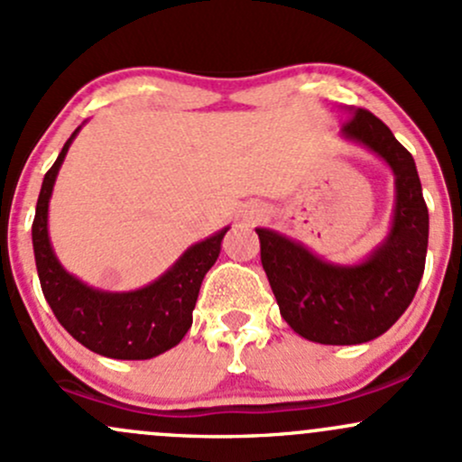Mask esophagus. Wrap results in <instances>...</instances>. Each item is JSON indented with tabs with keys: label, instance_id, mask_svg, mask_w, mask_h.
Returning a JSON list of instances; mask_svg holds the SVG:
<instances>
[{
	"label": "esophagus",
	"instance_id": "34e87169",
	"mask_svg": "<svg viewBox=\"0 0 462 462\" xmlns=\"http://www.w3.org/2000/svg\"><path fill=\"white\" fill-rule=\"evenodd\" d=\"M245 219L250 221V223H254V221H263V219H265V210H263V208H252V210H247Z\"/></svg>",
	"mask_w": 462,
	"mask_h": 462
}]
</instances>
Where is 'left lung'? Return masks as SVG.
Instances as JSON below:
<instances>
[{
  "instance_id": "left-lung-1",
  "label": "left lung",
  "mask_w": 462,
  "mask_h": 462,
  "mask_svg": "<svg viewBox=\"0 0 462 462\" xmlns=\"http://www.w3.org/2000/svg\"><path fill=\"white\" fill-rule=\"evenodd\" d=\"M342 140L364 146L394 175L388 235L357 263H331L302 241L256 227L261 263L285 322L300 337L351 346L386 333L412 302L428 254L430 217L412 155L366 109H346Z\"/></svg>"
}]
</instances>
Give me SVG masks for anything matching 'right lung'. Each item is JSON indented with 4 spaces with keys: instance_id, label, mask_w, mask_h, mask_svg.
<instances>
[{
    "instance_id": "1",
    "label": "right lung",
    "mask_w": 462,
    "mask_h": 462,
    "mask_svg": "<svg viewBox=\"0 0 462 462\" xmlns=\"http://www.w3.org/2000/svg\"><path fill=\"white\" fill-rule=\"evenodd\" d=\"M83 125L69 135L52 169L45 173L37 199L32 247L43 296L65 331L89 351L111 359L157 357L189 333L199 287L219 258L221 241L230 226L197 241L153 282L131 291H105L69 273L54 254L48 210L60 164Z\"/></svg>"
}]
</instances>
